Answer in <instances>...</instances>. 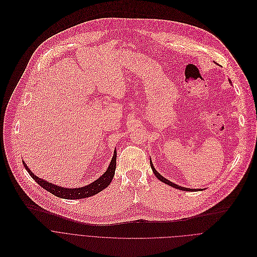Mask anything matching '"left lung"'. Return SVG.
<instances>
[{
	"label": "left lung",
	"instance_id": "obj_1",
	"mask_svg": "<svg viewBox=\"0 0 257 257\" xmlns=\"http://www.w3.org/2000/svg\"><path fill=\"white\" fill-rule=\"evenodd\" d=\"M150 164H151V167H152V169H153L154 174H155V176H156L160 181H162V182H164V183H166V184H168V185H170V186H172V187H175V188H177V189H180V190H185V191H193V190H195V189H190V188H186V187H182V186H179V185H177V184H174L173 182L167 180V179L164 178L161 174H159V173L156 171V169L154 168V166H153V164H152L151 161H150ZM196 190H201V189H196Z\"/></svg>",
	"mask_w": 257,
	"mask_h": 257
}]
</instances>
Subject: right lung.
<instances>
[{"instance_id":"obj_1","label":"right lung","mask_w":257,"mask_h":257,"mask_svg":"<svg viewBox=\"0 0 257 257\" xmlns=\"http://www.w3.org/2000/svg\"><path fill=\"white\" fill-rule=\"evenodd\" d=\"M23 165L25 167V169L27 170V172L30 174V176L45 190H47L48 192L53 193L54 195L58 196V197H62V198H66V199H79V198H85V197H89L92 196L98 192H100L101 190H103L104 188H106L109 183L111 182L113 176H114V171H115V167H116V151H114L112 160L109 164V167L107 168L106 172L100 176L96 181L92 182L91 184L84 186V187H80V188H64L58 185H53L51 183L46 182L43 179L38 178L37 176H35L26 166V163L23 161Z\"/></svg>"}]
</instances>
